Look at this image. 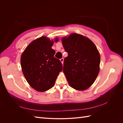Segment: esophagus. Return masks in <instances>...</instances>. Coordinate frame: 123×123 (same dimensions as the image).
I'll return each instance as SVG.
<instances>
[{
    "label": "esophagus",
    "instance_id": "obj_1",
    "mask_svg": "<svg viewBox=\"0 0 123 123\" xmlns=\"http://www.w3.org/2000/svg\"><path fill=\"white\" fill-rule=\"evenodd\" d=\"M60 61H61V62H62V64H63V62H64V58H62L60 59Z\"/></svg>",
    "mask_w": 123,
    "mask_h": 123
}]
</instances>
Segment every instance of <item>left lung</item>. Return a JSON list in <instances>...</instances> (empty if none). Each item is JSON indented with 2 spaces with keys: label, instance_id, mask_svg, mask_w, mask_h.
<instances>
[{
  "label": "left lung",
  "instance_id": "1",
  "mask_svg": "<svg viewBox=\"0 0 123 123\" xmlns=\"http://www.w3.org/2000/svg\"><path fill=\"white\" fill-rule=\"evenodd\" d=\"M62 40L68 54L63 67L68 83L76 90H86L93 84L99 73L100 55L97 48L88 38L76 33Z\"/></svg>",
  "mask_w": 123,
  "mask_h": 123
}]
</instances>
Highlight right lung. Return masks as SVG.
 <instances>
[{
	"mask_svg": "<svg viewBox=\"0 0 123 123\" xmlns=\"http://www.w3.org/2000/svg\"><path fill=\"white\" fill-rule=\"evenodd\" d=\"M56 38L55 42H57ZM53 41L43 36L26 48L21 57V66L29 84L35 90L44 92L52 87L62 70L59 59L55 58L51 48Z\"/></svg>",
	"mask_w": 123,
	"mask_h": 123,
	"instance_id": "add662e5",
	"label": "right lung"
}]
</instances>
